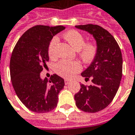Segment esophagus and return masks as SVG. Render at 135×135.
<instances>
[{
    "mask_svg": "<svg viewBox=\"0 0 135 135\" xmlns=\"http://www.w3.org/2000/svg\"><path fill=\"white\" fill-rule=\"evenodd\" d=\"M69 83H70L69 80H68V79H65V85H68Z\"/></svg>",
    "mask_w": 135,
    "mask_h": 135,
    "instance_id": "1",
    "label": "esophagus"
}]
</instances>
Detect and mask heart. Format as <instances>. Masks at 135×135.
<instances>
[{
  "label": "heart",
  "instance_id": "obj_1",
  "mask_svg": "<svg viewBox=\"0 0 135 135\" xmlns=\"http://www.w3.org/2000/svg\"><path fill=\"white\" fill-rule=\"evenodd\" d=\"M62 36L73 48L79 50V57L85 63L89 64L94 60L99 50L98 44L96 41H85L84 35L77 30H69ZM57 44L58 39L56 37L53 38L49 44L47 52L51 59H54L56 57ZM82 69V65L79 61L66 59H62L55 65V71L56 74L65 79L74 77V75L80 72Z\"/></svg>",
  "mask_w": 135,
  "mask_h": 135
}]
</instances>
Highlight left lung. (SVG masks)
Instances as JSON below:
<instances>
[{
  "label": "left lung",
  "instance_id": "1",
  "mask_svg": "<svg viewBox=\"0 0 135 135\" xmlns=\"http://www.w3.org/2000/svg\"><path fill=\"white\" fill-rule=\"evenodd\" d=\"M76 27L90 32L98 44V53L91 65L82 73L92 85L81 84L74 95L76 106L85 112L95 113L107 107L119 88L123 75V58L120 47L109 32L97 24L77 25Z\"/></svg>",
  "mask_w": 135,
  "mask_h": 135
}]
</instances>
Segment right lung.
I'll return each mask as SVG.
<instances>
[{
  "instance_id": "obj_1",
  "label": "right lung",
  "mask_w": 135,
  "mask_h": 135,
  "mask_svg": "<svg viewBox=\"0 0 135 135\" xmlns=\"http://www.w3.org/2000/svg\"><path fill=\"white\" fill-rule=\"evenodd\" d=\"M65 29L63 26L36 25L21 36L12 50L9 64L12 84L19 99L32 112L46 113L56 107L65 81L56 74L43 80L40 74L49 61L50 41Z\"/></svg>"
}]
</instances>
